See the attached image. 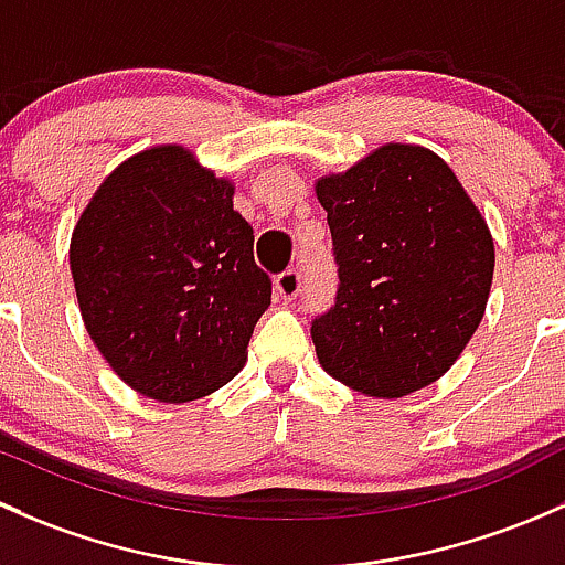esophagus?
I'll return each mask as SVG.
<instances>
[{"instance_id":"34e87169","label":"esophagus","mask_w":565,"mask_h":565,"mask_svg":"<svg viewBox=\"0 0 565 565\" xmlns=\"http://www.w3.org/2000/svg\"><path fill=\"white\" fill-rule=\"evenodd\" d=\"M275 290H277V299L294 301L296 296L301 294V275H299V271H296V269L282 271V275L275 280Z\"/></svg>"}]
</instances>
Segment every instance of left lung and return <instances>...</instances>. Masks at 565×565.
Here are the masks:
<instances>
[{
    "label": "left lung",
    "instance_id": "left-lung-1",
    "mask_svg": "<svg viewBox=\"0 0 565 565\" xmlns=\"http://www.w3.org/2000/svg\"><path fill=\"white\" fill-rule=\"evenodd\" d=\"M340 264L337 301L312 323L321 367L375 399L444 377L484 318L495 242L449 162L383 143L316 179Z\"/></svg>",
    "mask_w": 565,
    "mask_h": 565
}]
</instances>
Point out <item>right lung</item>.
Instances as JSON below:
<instances>
[{
  "instance_id": "right-lung-1",
  "label": "right lung",
  "mask_w": 565,
  "mask_h": 565,
  "mask_svg": "<svg viewBox=\"0 0 565 565\" xmlns=\"http://www.w3.org/2000/svg\"><path fill=\"white\" fill-rule=\"evenodd\" d=\"M234 179L182 143L114 168L70 236L86 331L108 367L143 397L182 405L223 388L247 362L271 305Z\"/></svg>"
}]
</instances>
